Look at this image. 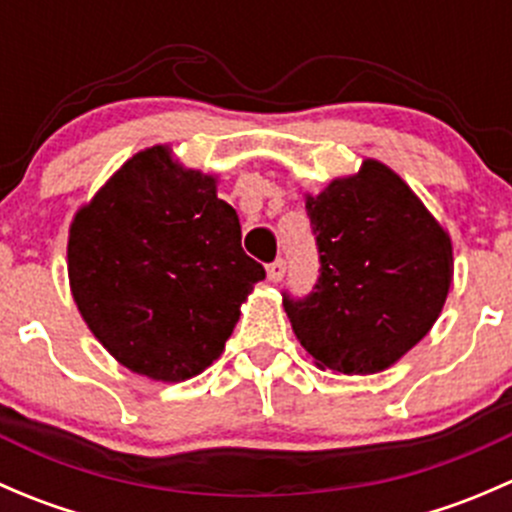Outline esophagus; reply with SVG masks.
<instances>
[{"mask_svg":"<svg viewBox=\"0 0 512 512\" xmlns=\"http://www.w3.org/2000/svg\"><path fill=\"white\" fill-rule=\"evenodd\" d=\"M282 277H285V260H275L272 265H267V280L282 282Z\"/></svg>","mask_w":512,"mask_h":512,"instance_id":"34e87169","label":"esophagus"}]
</instances>
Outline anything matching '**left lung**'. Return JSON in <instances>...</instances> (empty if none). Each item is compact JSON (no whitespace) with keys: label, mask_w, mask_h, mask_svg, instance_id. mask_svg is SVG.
<instances>
[{"label":"left lung","mask_w":512,"mask_h":512,"mask_svg":"<svg viewBox=\"0 0 512 512\" xmlns=\"http://www.w3.org/2000/svg\"><path fill=\"white\" fill-rule=\"evenodd\" d=\"M304 208L322 270L309 297H285L294 337L319 369L379 374L436 324L453 282L451 235L374 158L304 193Z\"/></svg>","instance_id":"left-lung-1"}]
</instances>
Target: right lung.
Returning a JSON list of instances; mask_svg holds the SVG:
<instances>
[{"instance_id":"1","label":"right lung","mask_w":512,"mask_h":512,"mask_svg":"<svg viewBox=\"0 0 512 512\" xmlns=\"http://www.w3.org/2000/svg\"><path fill=\"white\" fill-rule=\"evenodd\" d=\"M218 175L170 146L128 158L69 227V287L108 354L153 381L203 374L230 339L265 267L245 255Z\"/></svg>"}]
</instances>
